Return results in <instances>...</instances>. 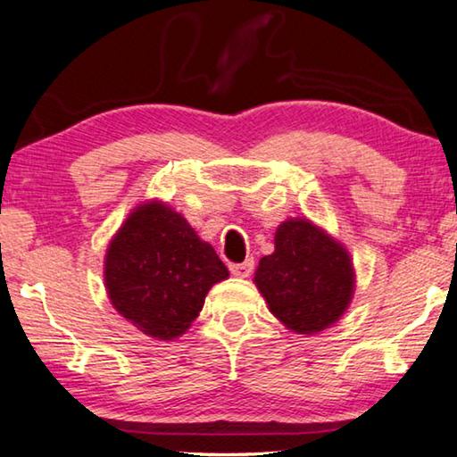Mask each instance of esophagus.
<instances>
[{"mask_svg": "<svg viewBox=\"0 0 457 457\" xmlns=\"http://www.w3.org/2000/svg\"><path fill=\"white\" fill-rule=\"evenodd\" d=\"M228 269H230V273L237 275V278H249V275L253 273V269H255V261L246 259V261H243V263H230Z\"/></svg>", "mask_w": 457, "mask_h": 457, "instance_id": "esophagus-1", "label": "esophagus"}]
</instances>
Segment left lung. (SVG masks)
Masks as SVG:
<instances>
[{
    "instance_id": "left-lung-1",
    "label": "left lung",
    "mask_w": 457,
    "mask_h": 457,
    "mask_svg": "<svg viewBox=\"0 0 457 457\" xmlns=\"http://www.w3.org/2000/svg\"><path fill=\"white\" fill-rule=\"evenodd\" d=\"M255 283L289 330L321 332L348 308L354 271L346 249L312 222L294 219L275 233V253L259 261Z\"/></svg>"
}]
</instances>
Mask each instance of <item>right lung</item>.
Segmentation results:
<instances>
[{
  "mask_svg": "<svg viewBox=\"0 0 457 457\" xmlns=\"http://www.w3.org/2000/svg\"><path fill=\"white\" fill-rule=\"evenodd\" d=\"M228 269L200 241L184 216L160 202L136 208L119 228L104 259L111 303L141 332L178 338Z\"/></svg>",
  "mask_w": 457,
  "mask_h": 457,
  "instance_id": "1",
  "label": "right lung"
}]
</instances>
